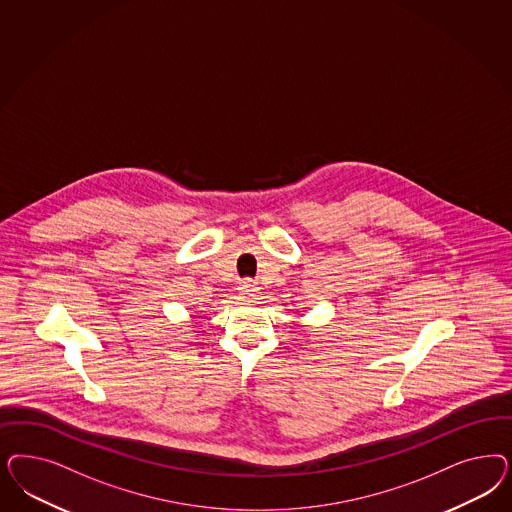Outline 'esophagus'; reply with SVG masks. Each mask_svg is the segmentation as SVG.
Listing matches in <instances>:
<instances>
[{
	"instance_id": "obj_1",
	"label": "esophagus",
	"mask_w": 512,
	"mask_h": 512,
	"mask_svg": "<svg viewBox=\"0 0 512 512\" xmlns=\"http://www.w3.org/2000/svg\"><path fill=\"white\" fill-rule=\"evenodd\" d=\"M241 292H243V296L247 297L248 301H256L258 297H260V286L256 284V282L245 281L241 284Z\"/></svg>"
}]
</instances>
